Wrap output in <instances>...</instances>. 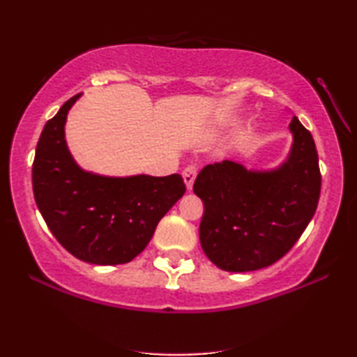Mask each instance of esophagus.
Returning <instances> with one entry per match:
<instances>
[{"label":"esophagus","instance_id":"esophagus-1","mask_svg":"<svg viewBox=\"0 0 357 357\" xmlns=\"http://www.w3.org/2000/svg\"><path fill=\"white\" fill-rule=\"evenodd\" d=\"M196 174H197L196 166H186V167L183 169L182 175H183V180H185L186 188H188V190H191V186H193V183H195Z\"/></svg>","mask_w":357,"mask_h":357}]
</instances>
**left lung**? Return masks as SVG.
I'll return each mask as SVG.
<instances>
[{"label":"left lung","instance_id":"obj_1","mask_svg":"<svg viewBox=\"0 0 357 357\" xmlns=\"http://www.w3.org/2000/svg\"><path fill=\"white\" fill-rule=\"evenodd\" d=\"M289 160L271 172H249L233 161L207 164L193 191L204 202L199 239L225 271L244 273L282 259L303 234L321 195L319 158L297 116Z\"/></svg>","mask_w":357,"mask_h":357}]
</instances>
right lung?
I'll list each match as a JSON object with an SVG mask.
<instances>
[{
  "instance_id": "add662e5",
  "label": "right lung",
  "mask_w": 357,
  "mask_h": 357,
  "mask_svg": "<svg viewBox=\"0 0 357 357\" xmlns=\"http://www.w3.org/2000/svg\"><path fill=\"white\" fill-rule=\"evenodd\" d=\"M71 97L46 123L31 169L33 195L56 239L76 259L123 265L150 243L167 211L183 196L182 175L114 178L84 172L65 144Z\"/></svg>"
}]
</instances>
